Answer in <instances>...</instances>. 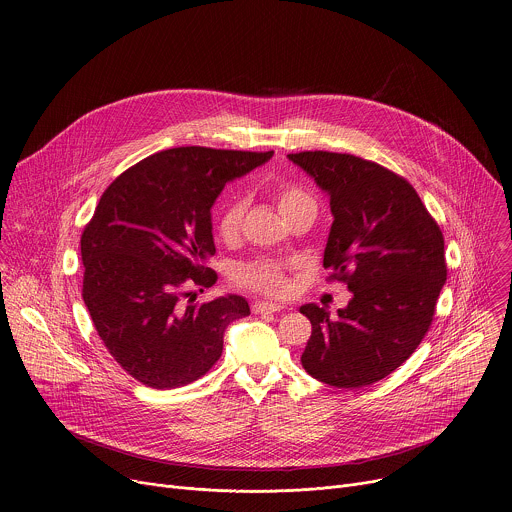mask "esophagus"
Segmentation results:
<instances>
[{
    "instance_id": "1",
    "label": "esophagus",
    "mask_w": 512,
    "mask_h": 512,
    "mask_svg": "<svg viewBox=\"0 0 512 512\" xmlns=\"http://www.w3.org/2000/svg\"><path fill=\"white\" fill-rule=\"evenodd\" d=\"M281 305H277V303H267V301H255L253 303V312L255 314H263V312H277V310H281Z\"/></svg>"
}]
</instances>
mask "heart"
<instances>
[{
    "label": "heart",
    "instance_id": "obj_1",
    "mask_svg": "<svg viewBox=\"0 0 512 512\" xmlns=\"http://www.w3.org/2000/svg\"><path fill=\"white\" fill-rule=\"evenodd\" d=\"M312 198L299 186H285L277 194V204L281 213L287 217L297 207L310 204ZM245 213V200L241 196L231 198L221 207L217 217V233L223 239H235L241 231V221ZM291 269L293 265L279 259H255L249 263H241L233 271V279L239 287L251 289L255 293L283 297L291 289Z\"/></svg>",
    "mask_w": 512,
    "mask_h": 512
}]
</instances>
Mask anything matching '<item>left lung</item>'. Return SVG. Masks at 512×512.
<instances>
[{"instance_id": "8db88e82", "label": "left lung", "mask_w": 512, "mask_h": 512, "mask_svg": "<svg viewBox=\"0 0 512 512\" xmlns=\"http://www.w3.org/2000/svg\"><path fill=\"white\" fill-rule=\"evenodd\" d=\"M330 196L334 215L324 249L328 281L352 291L348 307L301 312L312 334L303 368L334 388L370 386L415 352L447 279L443 233L406 178L338 152L289 154Z\"/></svg>"}]
</instances>
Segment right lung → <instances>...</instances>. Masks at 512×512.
<instances>
[{
	"instance_id": "obj_1",
	"label": "right lung",
	"mask_w": 512,
	"mask_h": 512,
	"mask_svg": "<svg viewBox=\"0 0 512 512\" xmlns=\"http://www.w3.org/2000/svg\"><path fill=\"white\" fill-rule=\"evenodd\" d=\"M271 152L182 146L122 172L81 235L83 301L118 366L140 384L170 390L196 382L223 352L225 328L249 314L239 295L194 305L217 281L211 205L229 180ZM190 298L184 308L181 301Z\"/></svg>"
}]
</instances>
